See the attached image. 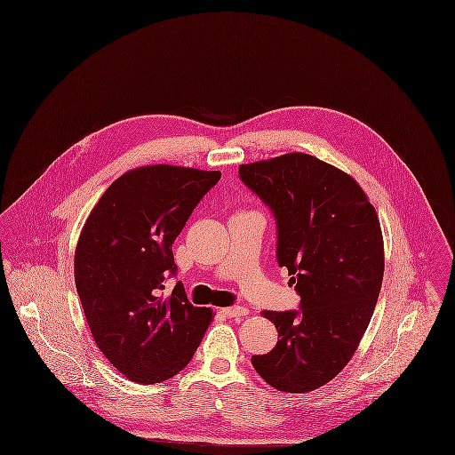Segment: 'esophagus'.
<instances>
[{
    "label": "esophagus",
    "instance_id": "1",
    "mask_svg": "<svg viewBox=\"0 0 455 455\" xmlns=\"http://www.w3.org/2000/svg\"><path fill=\"white\" fill-rule=\"evenodd\" d=\"M221 313H223L227 318H241V316H246L250 311H248L246 307L234 306V307H225V309H221Z\"/></svg>",
    "mask_w": 455,
    "mask_h": 455
}]
</instances>
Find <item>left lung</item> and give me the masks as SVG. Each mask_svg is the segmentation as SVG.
<instances>
[{
	"mask_svg": "<svg viewBox=\"0 0 455 455\" xmlns=\"http://www.w3.org/2000/svg\"><path fill=\"white\" fill-rule=\"evenodd\" d=\"M274 212L277 262L300 295L299 311H264L277 329L255 371L281 392L329 383L354 357L383 281V235L359 182L306 153L239 167Z\"/></svg>",
	"mask_w": 455,
	"mask_h": 455,
	"instance_id": "1",
	"label": "left lung"
}]
</instances>
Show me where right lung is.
<instances>
[{
    "label": "right lung",
    "instance_id": "obj_1",
    "mask_svg": "<svg viewBox=\"0 0 455 455\" xmlns=\"http://www.w3.org/2000/svg\"><path fill=\"white\" fill-rule=\"evenodd\" d=\"M218 171L146 165L124 172L92 207L76 248V286L92 339L119 372L142 385L176 376L212 322L178 283L172 244Z\"/></svg>",
    "mask_w": 455,
    "mask_h": 455
}]
</instances>
